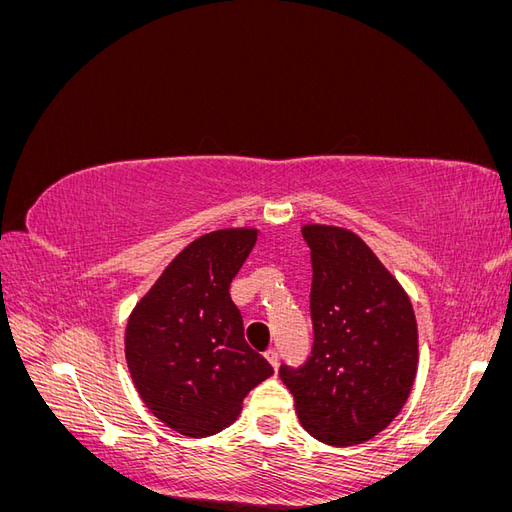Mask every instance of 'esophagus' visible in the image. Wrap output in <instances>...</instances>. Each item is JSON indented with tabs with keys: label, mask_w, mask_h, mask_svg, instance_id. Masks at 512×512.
<instances>
[{
	"label": "esophagus",
	"mask_w": 512,
	"mask_h": 512,
	"mask_svg": "<svg viewBox=\"0 0 512 512\" xmlns=\"http://www.w3.org/2000/svg\"><path fill=\"white\" fill-rule=\"evenodd\" d=\"M267 361L271 363V367L277 371L280 369V352H277L275 348H271L269 352H267Z\"/></svg>",
	"instance_id": "34e87169"
}]
</instances>
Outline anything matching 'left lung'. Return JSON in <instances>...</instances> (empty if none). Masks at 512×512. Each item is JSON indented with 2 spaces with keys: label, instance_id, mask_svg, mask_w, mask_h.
<instances>
[{
  "label": "left lung",
  "instance_id": "left-lung-1",
  "mask_svg": "<svg viewBox=\"0 0 512 512\" xmlns=\"http://www.w3.org/2000/svg\"><path fill=\"white\" fill-rule=\"evenodd\" d=\"M312 250L314 348L299 369L280 367L309 436L354 446L378 436L406 406L418 365V331L406 290L361 237L307 224Z\"/></svg>",
  "mask_w": 512,
  "mask_h": 512
}]
</instances>
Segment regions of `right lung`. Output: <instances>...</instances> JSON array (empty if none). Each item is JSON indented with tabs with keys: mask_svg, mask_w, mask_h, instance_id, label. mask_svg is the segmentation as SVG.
<instances>
[{
	"mask_svg": "<svg viewBox=\"0 0 512 512\" xmlns=\"http://www.w3.org/2000/svg\"><path fill=\"white\" fill-rule=\"evenodd\" d=\"M258 239L256 228L213 230L192 241L136 303L126 361L149 412L188 438L239 418L243 399L273 374L247 346L230 282Z\"/></svg>",
	"mask_w": 512,
	"mask_h": 512,
	"instance_id": "obj_1",
	"label": "right lung"
}]
</instances>
